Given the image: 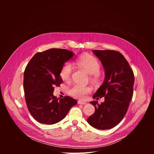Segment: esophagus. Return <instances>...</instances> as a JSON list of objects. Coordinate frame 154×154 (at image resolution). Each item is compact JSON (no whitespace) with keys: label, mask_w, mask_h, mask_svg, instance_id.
<instances>
[{"label":"esophagus","mask_w":154,"mask_h":154,"mask_svg":"<svg viewBox=\"0 0 154 154\" xmlns=\"http://www.w3.org/2000/svg\"><path fill=\"white\" fill-rule=\"evenodd\" d=\"M78 104H81V105H85L86 103L85 102H83V101H81V100H79L77 102Z\"/></svg>","instance_id":"34e87169"}]
</instances>
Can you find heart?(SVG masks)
<instances>
[{
  "label": "heart",
  "mask_w": 154,
  "mask_h": 154,
  "mask_svg": "<svg viewBox=\"0 0 154 154\" xmlns=\"http://www.w3.org/2000/svg\"><path fill=\"white\" fill-rule=\"evenodd\" d=\"M75 64L90 74V79L93 83L97 85L102 80V75L99 72L100 64L95 57L89 54H84L76 59ZM72 71V64L69 62L64 63L60 72V76L61 80L64 82L69 81ZM91 91V89L90 86L75 85L69 89V94L74 97L85 99Z\"/></svg>",
  "instance_id": "heart-1"
}]
</instances>
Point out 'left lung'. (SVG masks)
Wrapping results in <instances>:
<instances>
[{"instance_id": "1", "label": "left lung", "mask_w": 154, "mask_h": 154, "mask_svg": "<svg viewBox=\"0 0 154 154\" xmlns=\"http://www.w3.org/2000/svg\"><path fill=\"white\" fill-rule=\"evenodd\" d=\"M105 69L103 84L93 95V98L105 97L100 104L90 103L95 112L87 119L92 127L106 130L117 125L125 116L133 96L134 74L122 54L116 51L94 50Z\"/></svg>"}]
</instances>
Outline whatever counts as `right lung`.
<instances>
[{
    "instance_id": "right-lung-1",
    "label": "right lung",
    "mask_w": 154,
    "mask_h": 154,
    "mask_svg": "<svg viewBox=\"0 0 154 154\" xmlns=\"http://www.w3.org/2000/svg\"><path fill=\"white\" fill-rule=\"evenodd\" d=\"M74 53L66 49H51L36 53L24 73L25 99L29 111L38 122L54 124L61 121L77 101L69 96L53 95L54 87L63 83L60 72Z\"/></svg>"
}]
</instances>
